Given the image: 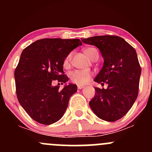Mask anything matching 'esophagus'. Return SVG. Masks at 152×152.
Masks as SVG:
<instances>
[{"label": "esophagus", "mask_w": 152, "mask_h": 152, "mask_svg": "<svg viewBox=\"0 0 152 152\" xmlns=\"http://www.w3.org/2000/svg\"><path fill=\"white\" fill-rule=\"evenodd\" d=\"M78 89H79V90H82V89H83L84 87H85V85H78Z\"/></svg>", "instance_id": "1"}]
</instances>
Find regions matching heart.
<instances>
[{
    "instance_id": "obj_1",
    "label": "heart",
    "mask_w": 152,
    "mask_h": 152,
    "mask_svg": "<svg viewBox=\"0 0 152 152\" xmlns=\"http://www.w3.org/2000/svg\"><path fill=\"white\" fill-rule=\"evenodd\" d=\"M84 52L89 58L93 59L94 58L95 55L99 54V51L96 48L90 47V48H86L84 49ZM71 53L67 54L66 57L65 58L63 62L64 67H69L70 63V60H71ZM92 76V72L88 70H76L74 71H72L69 74V77H70V80L73 83L76 84V85H82L87 84L89 81L91 79Z\"/></svg>"
}]
</instances>
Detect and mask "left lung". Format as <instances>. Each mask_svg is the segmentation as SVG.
Returning <instances> with one entry per match:
<instances>
[{"label":"left lung","instance_id":"1","mask_svg":"<svg viewBox=\"0 0 152 152\" xmlns=\"http://www.w3.org/2000/svg\"><path fill=\"white\" fill-rule=\"evenodd\" d=\"M100 50L104 65L94 81L107 89L95 87L96 95L89 104L104 121L113 122L123 118L138 95L141 67L135 49L123 38L103 35L82 39Z\"/></svg>","mask_w":152,"mask_h":152}]
</instances>
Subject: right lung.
I'll return each mask as SVG.
<instances>
[{
  "label": "right lung",
  "mask_w": 152,
  "mask_h": 152,
  "mask_svg": "<svg viewBox=\"0 0 152 152\" xmlns=\"http://www.w3.org/2000/svg\"><path fill=\"white\" fill-rule=\"evenodd\" d=\"M79 45H82L79 39L46 38L23 50L15 70L17 97L35 121L50 125L63 116L77 86L70 84L59 90V86L53 87L52 83L68 81L64 74V59Z\"/></svg>",
  "instance_id": "obj_1"
}]
</instances>
